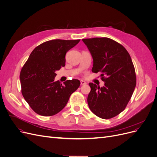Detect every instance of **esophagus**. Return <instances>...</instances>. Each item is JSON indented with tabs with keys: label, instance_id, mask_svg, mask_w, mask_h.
<instances>
[{
	"label": "esophagus",
	"instance_id": "esophagus-1",
	"mask_svg": "<svg viewBox=\"0 0 157 157\" xmlns=\"http://www.w3.org/2000/svg\"><path fill=\"white\" fill-rule=\"evenodd\" d=\"M80 83H81V85H86V83L85 82V81H83V80H81Z\"/></svg>",
	"mask_w": 157,
	"mask_h": 157
}]
</instances>
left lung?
Instances as JSON below:
<instances>
[{
  "instance_id": "8db88e82",
  "label": "left lung",
  "mask_w": 157,
  "mask_h": 157,
  "mask_svg": "<svg viewBox=\"0 0 157 157\" xmlns=\"http://www.w3.org/2000/svg\"><path fill=\"white\" fill-rule=\"evenodd\" d=\"M93 58L92 72H101L105 86L90 83L87 102L98 117L108 119L123 111L136 86V74L130 56L121 44L108 38L83 39Z\"/></svg>"
}]
</instances>
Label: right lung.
I'll return each mask as SVG.
<instances>
[{
    "label": "right lung",
    "instance_id": "right-lung-1",
    "mask_svg": "<svg viewBox=\"0 0 157 157\" xmlns=\"http://www.w3.org/2000/svg\"><path fill=\"white\" fill-rule=\"evenodd\" d=\"M80 40H52L37 46L20 74L22 94L33 111L52 116L63 110L80 85L78 79L54 81L56 71L65 65V54Z\"/></svg>",
    "mask_w": 157,
    "mask_h": 157
}]
</instances>
